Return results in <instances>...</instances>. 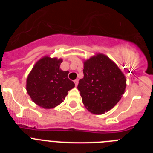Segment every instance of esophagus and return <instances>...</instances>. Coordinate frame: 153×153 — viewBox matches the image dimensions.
Wrapping results in <instances>:
<instances>
[{
	"instance_id": "34e87169",
	"label": "esophagus",
	"mask_w": 153,
	"mask_h": 153,
	"mask_svg": "<svg viewBox=\"0 0 153 153\" xmlns=\"http://www.w3.org/2000/svg\"><path fill=\"white\" fill-rule=\"evenodd\" d=\"M78 83H79V80H78V79H75V80H74V83H75L76 86H77Z\"/></svg>"
}]
</instances>
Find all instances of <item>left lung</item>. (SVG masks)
I'll return each mask as SVG.
<instances>
[{
    "mask_svg": "<svg viewBox=\"0 0 153 153\" xmlns=\"http://www.w3.org/2000/svg\"><path fill=\"white\" fill-rule=\"evenodd\" d=\"M83 75L77 89L84 106L93 114H103L113 109L125 93V75L103 53L83 60Z\"/></svg>",
    "mask_w": 153,
    "mask_h": 153,
    "instance_id": "8db88e82",
    "label": "left lung"
}]
</instances>
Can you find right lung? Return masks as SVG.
<instances>
[{"instance_id": "add662e5", "label": "right lung", "mask_w": 153, "mask_h": 153, "mask_svg": "<svg viewBox=\"0 0 153 153\" xmlns=\"http://www.w3.org/2000/svg\"><path fill=\"white\" fill-rule=\"evenodd\" d=\"M61 58L46 56L37 60L27 78L26 90L35 104L44 109L60 105L68 91L75 86L69 79V71L60 69Z\"/></svg>"}]
</instances>
